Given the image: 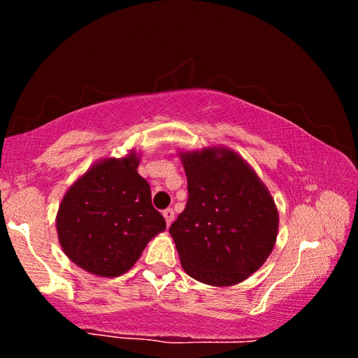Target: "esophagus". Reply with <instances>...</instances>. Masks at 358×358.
<instances>
[{"label": "esophagus", "instance_id": "1", "mask_svg": "<svg viewBox=\"0 0 358 358\" xmlns=\"http://www.w3.org/2000/svg\"><path fill=\"white\" fill-rule=\"evenodd\" d=\"M162 216H164L167 226H171V224L173 222V210L172 208L164 210V211H162Z\"/></svg>", "mask_w": 358, "mask_h": 358}]
</instances>
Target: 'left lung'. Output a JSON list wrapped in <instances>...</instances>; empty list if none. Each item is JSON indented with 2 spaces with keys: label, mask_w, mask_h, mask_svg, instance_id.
I'll use <instances>...</instances> for the list:
<instances>
[{
  "label": "left lung",
  "mask_w": 358,
  "mask_h": 358,
  "mask_svg": "<svg viewBox=\"0 0 358 358\" xmlns=\"http://www.w3.org/2000/svg\"><path fill=\"white\" fill-rule=\"evenodd\" d=\"M187 203L171 226L183 270L213 287L248 280L273 251L280 215L268 187L224 145L178 151Z\"/></svg>",
  "instance_id": "1"
}]
</instances>
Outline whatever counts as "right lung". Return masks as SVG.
<instances>
[{
    "mask_svg": "<svg viewBox=\"0 0 358 358\" xmlns=\"http://www.w3.org/2000/svg\"><path fill=\"white\" fill-rule=\"evenodd\" d=\"M138 164L136 150L123 157H102L64 192L57 213L58 241L71 262L88 273H126L148 241L166 230Z\"/></svg>",
    "mask_w": 358,
    "mask_h": 358,
    "instance_id": "add662e5",
    "label": "right lung"
}]
</instances>
